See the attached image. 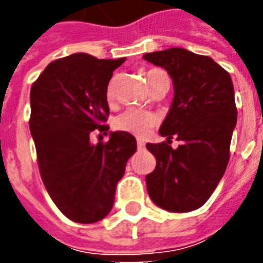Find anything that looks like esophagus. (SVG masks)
I'll list each match as a JSON object with an SVG mask.
<instances>
[{
  "mask_svg": "<svg viewBox=\"0 0 263 263\" xmlns=\"http://www.w3.org/2000/svg\"><path fill=\"white\" fill-rule=\"evenodd\" d=\"M137 145H138V148H139V149H143V148H145V142H143L142 139H138V141H137Z\"/></svg>",
  "mask_w": 263,
  "mask_h": 263,
  "instance_id": "1",
  "label": "esophagus"
}]
</instances>
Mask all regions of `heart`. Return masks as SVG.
<instances>
[{
	"label": "heart",
	"mask_w": 263,
	"mask_h": 263,
	"mask_svg": "<svg viewBox=\"0 0 263 263\" xmlns=\"http://www.w3.org/2000/svg\"><path fill=\"white\" fill-rule=\"evenodd\" d=\"M167 77L163 70L152 69L146 71L145 79L151 90H154L155 87L159 84L160 79ZM114 80H111L107 86V98L111 100L112 97V91H114ZM156 122V117L149 111L145 109H137V108H128L122 111L114 118V128L121 132H126V134H132L137 137H143L146 132L155 125Z\"/></svg>",
	"instance_id": "1"
}]
</instances>
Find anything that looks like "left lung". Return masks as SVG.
Here are the masks:
<instances>
[{
    "instance_id": "obj_1",
    "label": "left lung",
    "mask_w": 263,
    "mask_h": 263,
    "mask_svg": "<svg viewBox=\"0 0 263 263\" xmlns=\"http://www.w3.org/2000/svg\"><path fill=\"white\" fill-rule=\"evenodd\" d=\"M173 81L175 97L159 134L166 142L146 143L156 167L145 177L151 200L172 213L200 209L230 160L237 107L230 73L209 56L171 48L143 54ZM182 142L176 149L171 138Z\"/></svg>"
}]
</instances>
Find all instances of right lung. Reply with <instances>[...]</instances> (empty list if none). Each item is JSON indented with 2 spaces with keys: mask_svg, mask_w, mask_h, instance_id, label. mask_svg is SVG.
Returning a JSON list of instances; mask_svg holds the SVG:
<instances>
[{
  "mask_svg": "<svg viewBox=\"0 0 263 263\" xmlns=\"http://www.w3.org/2000/svg\"><path fill=\"white\" fill-rule=\"evenodd\" d=\"M125 62L74 53L49 63L31 88L29 129L49 196L74 222L92 224L108 214L115 187L137 151L131 134L109 132L108 142H90L94 129L107 134V86Z\"/></svg>",
  "mask_w": 263,
  "mask_h": 263,
  "instance_id": "right-lung-1",
  "label": "right lung"
}]
</instances>
